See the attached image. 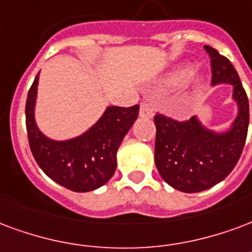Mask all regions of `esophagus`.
Here are the masks:
<instances>
[{"instance_id":"34e87169","label":"esophagus","mask_w":252,"mask_h":252,"mask_svg":"<svg viewBox=\"0 0 252 252\" xmlns=\"http://www.w3.org/2000/svg\"><path fill=\"white\" fill-rule=\"evenodd\" d=\"M140 116L141 117H147V119H150V117L154 116V108L151 107L148 102H141Z\"/></svg>"}]
</instances>
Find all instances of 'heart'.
Here are the masks:
<instances>
[{"mask_svg": "<svg viewBox=\"0 0 252 252\" xmlns=\"http://www.w3.org/2000/svg\"><path fill=\"white\" fill-rule=\"evenodd\" d=\"M192 73V68L191 66H183V68L178 69L176 72H173L168 79H167V83L172 87H178V85H182L183 83H186L188 80V77Z\"/></svg>", "mask_w": 252, "mask_h": 252, "instance_id": "b5f03b06", "label": "heart"}]
</instances>
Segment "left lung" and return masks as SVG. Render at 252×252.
<instances>
[{
  "label": "left lung",
  "mask_w": 252,
  "mask_h": 252,
  "mask_svg": "<svg viewBox=\"0 0 252 252\" xmlns=\"http://www.w3.org/2000/svg\"><path fill=\"white\" fill-rule=\"evenodd\" d=\"M211 61L212 84L234 87L239 113L230 131L215 133L195 116L178 121L161 113L155 115V164L160 176L182 192H200L227 178L238 163L249 131V98L230 60L212 46L204 45Z\"/></svg>",
  "instance_id": "left-lung-1"
}]
</instances>
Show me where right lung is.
Listing matches in <instances>:
<instances>
[{"label": "right lung", "mask_w": 252, "mask_h": 252, "mask_svg": "<svg viewBox=\"0 0 252 252\" xmlns=\"http://www.w3.org/2000/svg\"><path fill=\"white\" fill-rule=\"evenodd\" d=\"M38 74L27 98V131L31 151L52 180L74 192L101 187L116 171V152L139 115V105L108 107L101 119L84 135L66 141L50 140L34 123Z\"/></svg>", "instance_id": "add662e5"}]
</instances>
